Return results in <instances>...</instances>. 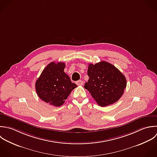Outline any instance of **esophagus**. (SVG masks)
<instances>
[{
	"label": "esophagus",
	"mask_w": 157,
	"mask_h": 157,
	"mask_svg": "<svg viewBox=\"0 0 157 157\" xmlns=\"http://www.w3.org/2000/svg\"><path fill=\"white\" fill-rule=\"evenodd\" d=\"M76 84L78 85V86H82L83 84H84V82L82 81V80H79L78 81L76 82Z\"/></svg>",
	"instance_id": "1"
}]
</instances>
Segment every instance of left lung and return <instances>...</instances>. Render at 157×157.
<instances>
[{
    "label": "left lung",
    "mask_w": 157,
    "mask_h": 157,
    "mask_svg": "<svg viewBox=\"0 0 157 157\" xmlns=\"http://www.w3.org/2000/svg\"><path fill=\"white\" fill-rule=\"evenodd\" d=\"M89 80L84 88L100 106L117 101L127 86L125 76L113 65L106 61L90 63L87 70Z\"/></svg>",
    "instance_id": "1"
}]
</instances>
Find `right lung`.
Masks as SVG:
<instances>
[{"instance_id":"add662e5","label":"right lung","mask_w":157,"mask_h":157,"mask_svg":"<svg viewBox=\"0 0 157 157\" xmlns=\"http://www.w3.org/2000/svg\"><path fill=\"white\" fill-rule=\"evenodd\" d=\"M65 67L63 62H51L35 82V89L39 98L57 107L62 105L71 91L77 87L64 72Z\"/></svg>"}]
</instances>
